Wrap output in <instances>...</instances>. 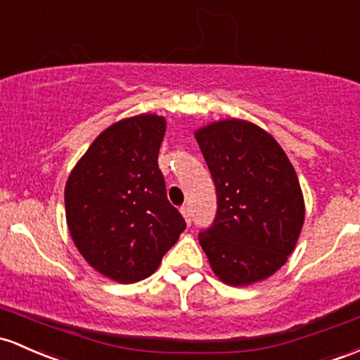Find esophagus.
Returning a JSON list of instances; mask_svg holds the SVG:
<instances>
[{"instance_id":"esophagus-1","label":"esophagus","mask_w":360,"mask_h":360,"mask_svg":"<svg viewBox=\"0 0 360 360\" xmlns=\"http://www.w3.org/2000/svg\"><path fill=\"white\" fill-rule=\"evenodd\" d=\"M181 213H183V217H184V220H186V224L191 225V210H189L188 205H183V207H181Z\"/></svg>"}]
</instances>
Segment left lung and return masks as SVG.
Segmentation results:
<instances>
[{"mask_svg":"<svg viewBox=\"0 0 360 360\" xmlns=\"http://www.w3.org/2000/svg\"><path fill=\"white\" fill-rule=\"evenodd\" d=\"M217 191V215L198 239L213 274L243 287L274 275L294 251L304 198L285 152L259 126L224 120L195 133Z\"/></svg>","mask_w":360,"mask_h":360,"instance_id":"obj_1","label":"left lung"}]
</instances>
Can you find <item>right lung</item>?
<instances>
[{
  "label": "right lung",
  "instance_id": "add662e5",
  "mask_svg": "<svg viewBox=\"0 0 360 360\" xmlns=\"http://www.w3.org/2000/svg\"><path fill=\"white\" fill-rule=\"evenodd\" d=\"M157 114L114 122L90 145L65 188L66 222L86 263L120 283L147 278L186 229L167 200Z\"/></svg>",
  "mask_w": 360,
  "mask_h": 360
}]
</instances>
